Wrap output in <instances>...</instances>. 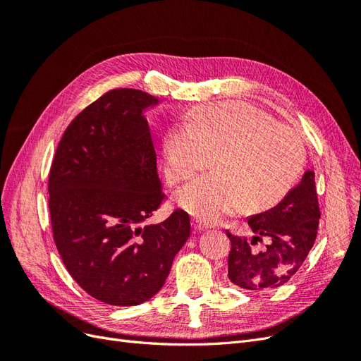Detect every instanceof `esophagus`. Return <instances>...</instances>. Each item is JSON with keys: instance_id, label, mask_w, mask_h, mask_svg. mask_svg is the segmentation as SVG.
Masks as SVG:
<instances>
[{"instance_id": "esophagus-1", "label": "esophagus", "mask_w": 361, "mask_h": 361, "mask_svg": "<svg viewBox=\"0 0 361 361\" xmlns=\"http://www.w3.org/2000/svg\"><path fill=\"white\" fill-rule=\"evenodd\" d=\"M209 227H211V224L202 221L200 218H194V220H192L194 232H203V231H207V228H209Z\"/></svg>"}]
</instances>
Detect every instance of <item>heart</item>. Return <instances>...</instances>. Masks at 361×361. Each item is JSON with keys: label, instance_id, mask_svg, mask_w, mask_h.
Segmentation results:
<instances>
[{"label": "heart", "instance_id": "1", "mask_svg": "<svg viewBox=\"0 0 361 361\" xmlns=\"http://www.w3.org/2000/svg\"><path fill=\"white\" fill-rule=\"evenodd\" d=\"M164 146L173 182L190 179L217 157L216 171L178 192L183 209L204 221L220 220L243 206L250 212L276 206L305 162L301 138L245 102L197 108L170 129Z\"/></svg>", "mask_w": 361, "mask_h": 361}]
</instances>
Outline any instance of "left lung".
Instances as JSON below:
<instances>
[{
    "label": "left lung",
    "mask_w": 361,
    "mask_h": 361,
    "mask_svg": "<svg viewBox=\"0 0 361 361\" xmlns=\"http://www.w3.org/2000/svg\"><path fill=\"white\" fill-rule=\"evenodd\" d=\"M319 218L314 171L309 170L277 206L248 218L253 238L226 233L232 243L227 259L228 280L251 292L285 285L297 274L312 250ZM264 238L269 244L256 250L254 245Z\"/></svg>",
    "instance_id": "obj_1"
}]
</instances>
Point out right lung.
I'll use <instances>...</instances> for the list:
<instances>
[{
    "label": "right lung",
    "instance_id": "add662e5",
    "mask_svg": "<svg viewBox=\"0 0 361 361\" xmlns=\"http://www.w3.org/2000/svg\"><path fill=\"white\" fill-rule=\"evenodd\" d=\"M157 104L135 89L106 92L72 120L51 166L54 241L72 279L105 304L150 300L190 238L182 209L145 224L166 199L143 116Z\"/></svg>",
    "mask_w": 361,
    "mask_h": 361
}]
</instances>
